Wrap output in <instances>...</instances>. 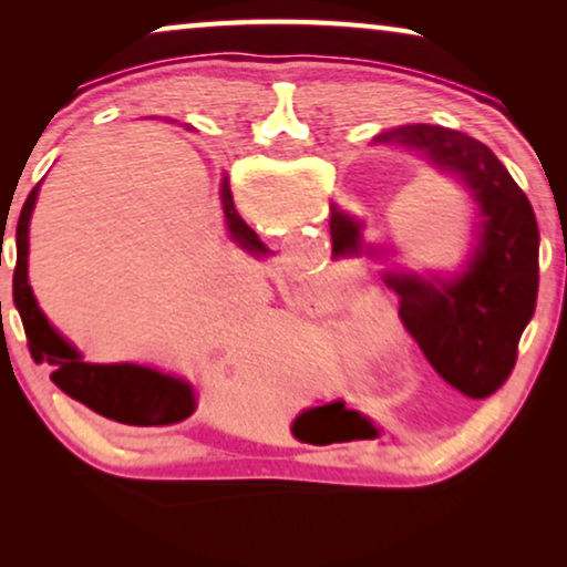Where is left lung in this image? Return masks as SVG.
<instances>
[{"instance_id":"8db88e82","label":"left lung","mask_w":567,"mask_h":567,"mask_svg":"<svg viewBox=\"0 0 567 567\" xmlns=\"http://www.w3.org/2000/svg\"><path fill=\"white\" fill-rule=\"evenodd\" d=\"M377 142L421 150L441 173L460 177L480 206V235L467 270L452 281L386 274L400 322L439 377L472 400L491 398L516 363L518 338L537 307L539 227L534 208L491 146L462 131L400 126ZM332 252L359 250V224L330 208Z\"/></svg>"}]
</instances>
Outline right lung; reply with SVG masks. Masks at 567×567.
<instances>
[{
    "mask_svg": "<svg viewBox=\"0 0 567 567\" xmlns=\"http://www.w3.org/2000/svg\"><path fill=\"white\" fill-rule=\"evenodd\" d=\"M38 185L30 190L25 206L20 212L18 229H14L18 266H14L12 278V297L20 312L22 328H25L30 355H33L35 363H51V382L61 392L80 400L82 405L95 410V413L111 417V421L126 425H173L185 421L196 408L188 384L181 382V379L159 374V371L134 367V363H111V367L84 363L80 353L51 328L45 315L38 309L33 289L28 284V224L38 198ZM221 204L229 231L235 235L237 243H243L252 252H266L258 235L237 214L227 181L221 185Z\"/></svg>",
    "mask_w": 567,
    "mask_h": 567,
    "instance_id": "add662e5",
    "label": "right lung"
}]
</instances>
